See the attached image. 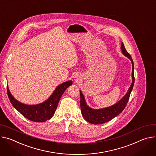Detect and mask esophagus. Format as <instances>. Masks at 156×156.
Instances as JSON below:
<instances>
[{"mask_svg":"<svg viewBox=\"0 0 156 156\" xmlns=\"http://www.w3.org/2000/svg\"><path fill=\"white\" fill-rule=\"evenodd\" d=\"M75 80H76V82H77L79 80V78H78V77H77V78H76V79Z\"/></svg>","mask_w":156,"mask_h":156,"instance_id":"34e87169","label":"esophagus"}]
</instances>
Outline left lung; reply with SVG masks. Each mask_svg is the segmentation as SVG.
Returning <instances> with one entry per match:
<instances>
[{"label":"left lung","mask_w":156,"mask_h":156,"mask_svg":"<svg viewBox=\"0 0 156 156\" xmlns=\"http://www.w3.org/2000/svg\"><path fill=\"white\" fill-rule=\"evenodd\" d=\"M121 49L122 53L126 57H127L132 63V83L129 87L128 92L125 95L118 101L115 104L100 109H93L89 107L86 103L85 97L80 90V109L81 113L84 119L90 123L94 125H98L109 122L111 119L118 116L119 113H122L125 109L129 100L130 94L133 90V85L134 83V63L131 55L128 53L125 49V47L123 43L121 45Z\"/></svg>","instance_id":"left-lung-1"}]
</instances>
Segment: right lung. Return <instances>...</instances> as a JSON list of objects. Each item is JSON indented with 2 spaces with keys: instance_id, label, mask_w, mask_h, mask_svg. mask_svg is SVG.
I'll return each instance as SVG.
<instances>
[{
  "instance_id": "add662e5",
  "label": "right lung",
  "mask_w": 156,
  "mask_h": 156,
  "mask_svg": "<svg viewBox=\"0 0 156 156\" xmlns=\"http://www.w3.org/2000/svg\"><path fill=\"white\" fill-rule=\"evenodd\" d=\"M73 85L72 80H68L59 85L52 95L44 102L37 105H26L16 100L11 94L8 85L7 94L13 107L24 117L35 122H44L53 116L59 101L64 91Z\"/></svg>"
}]
</instances>
